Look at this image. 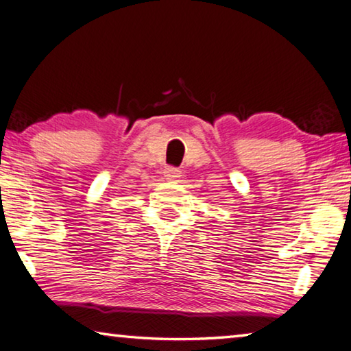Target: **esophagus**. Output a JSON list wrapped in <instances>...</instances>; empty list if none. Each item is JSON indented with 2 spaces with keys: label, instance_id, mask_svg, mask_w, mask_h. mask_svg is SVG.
Returning <instances> with one entry per match:
<instances>
[{
  "label": "esophagus",
  "instance_id": "34e87169",
  "mask_svg": "<svg viewBox=\"0 0 351 351\" xmlns=\"http://www.w3.org/2000/svg\"><path fill=\"white\" fill-rule=\"evenodd\" d=\"M164 176L167 178V180L173 181V180H176V178L181 176V170L176 169V167H165Z\"/></svg>",
  "mask_w": 351,
  "mask_h": 351
}]
</instances>
